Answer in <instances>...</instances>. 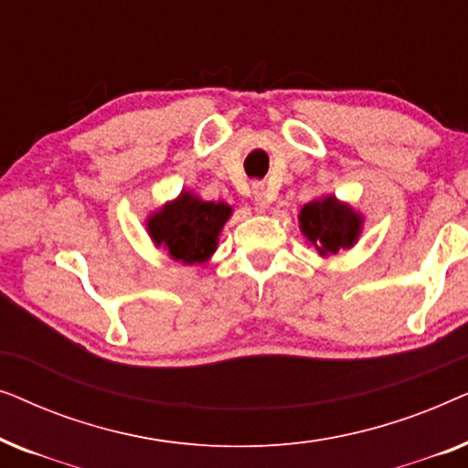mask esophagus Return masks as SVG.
I'll return each instance as SVG.
<instances>
[{
    "mask_svg": "<svg viewBox=\"0 0 468 468\" xmlns=\"http://www.w3.org/2000/svg\"><path fill=\"white\" fill-rule=\"evenodd\" d=\"M253 200L258 204V208H268V204L274 200V194L266 187L264 183H253Z\"/></svg>",
    "mask_w": 468,
    "mask_h": 468,
    "instance_id": "esophagus-1",
    "label": "esophagus"
}]
</instances>
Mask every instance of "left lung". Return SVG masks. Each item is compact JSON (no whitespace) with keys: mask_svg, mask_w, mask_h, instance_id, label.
<instances>
[{"mask_svg":"<svg viewBox=\"0 0 468 468\" xmlns=\"http://www.w3.org/2000/svg\"><path fill=\"white\" fill-rule=\"evenodd\" d=\"M360 226L362 217L354 213L347 204L336 202L335 196L309 202L300 210V228L319 255L349 249L360 236Z\"/></svg>","mask_w":468,"mask_h":468,"instance_id":"left-lung-1","label":"left lung"}]
</instances>
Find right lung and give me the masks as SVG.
I'll return each mask as SVG.
<instances>
[{"instance_id": "obj_1", "label": "right lung", "mask_w": 468, "mask_h": 468, "mask_svg": "<svg viewBox=\"0 0 468 468\" xmlns=\"http://www.w3.org/2000/svg\"><path fill=\"white\" fill-rule=\"evenodd\" d=\"M232 208L223 202H204L191 194H181L176 202L165 207L149 219V232L155 245L185 264H200L217 249L223 223Z\"/></svg>"}]
</instances>
